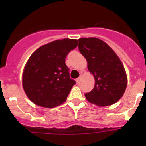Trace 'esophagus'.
<instances>
[{"label":"esophagus","mask_w":146,"mask_h":146,"mask_svg":"<svg viewBox=\"0 0 146 146\" xmlns=\"http://www.w3.org/2000/svg\"><path fill=\"white\" fill-rule=\"evenodd\" d=\"M81 78H82V76H80V77H79V78H78L76 79V82H77V83H79V82H80V80H81Z\"/></svg>","instance_id":"esophagus-1"}]
</instances>
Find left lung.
I'll list each match as a JSON object with an SVG mask.
<instances>
[{"mask_svg":"<svg viewBox=\"0 0 146 146\" xmlns=\"http://www.w3.org/2000/svg\"><path fill=\"white\" fill-rule=\"evenodd\" d=\"M78 49L86 58L95 80L94 88L85 93L87 100L100 107L111 105L123 96L127 78L121 61L111 47L95 37L78 39Z\"/></svg>","mask_w":146,"mask_h":146,"instance_id":"obj_1","label":"left lung"}]
</instances>
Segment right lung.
<instances>
[{"label":"right lung","instance_id":"1","mask_svg":"<svg viewBox=\"0 0 146 146\" xmlns=\"http://www.w3.org/2000/svg\"><path fill=\"white\" fill-rule=\"evenodd\" d=\"M77 46V39L56 40L31 55L23 72V86L32 102L53 108L66 102L76 81L70 78L65 59Z\"/></svg>","mask_w":146,"mask_h":146}]
</instances>
